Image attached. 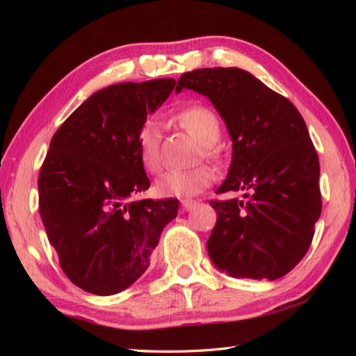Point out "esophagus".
<instances>
[{"mask_svg": "<svg viewBox=\"0 0 356 356\" xmlns=\"http://www.w3.org/2000/svg\"><path fill=\"white\" fill-rule=\"evenodd\" d=\"M180 204H182V209L184 210H190V209H193L196 206V201H193V200H182L180 201Z\"/></svg>", "mask_w": 356, "mask_h": 356, "instance_id": "1", "label": "esophagus"}]
</instances>
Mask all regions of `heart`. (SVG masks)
<instances>
[{
	"label": "heart",
	"instance_id": "heart-1",
	"mask_svg": "<svg viewBox=\"0 0 356 356\" xmlns=\"http://www.w3.org/2000/svg\"><path fill=\"white\" fill-rule=\"evenodd\" d=\"M180 127L202 144V155L210 160H218L221 152L216 143L221 136V124L213 110L204 105H193L176 114ZM161 134L159 124L146 120L136 135L138 156L143 168L156 172L161 166L160 156ZM213 171L207 166H197L186 171H168L155 180V191L163 197H190L212 185Z\"/></svg>",
	"mask_w": 356,
	"mask_h": 356
}]
</instances>
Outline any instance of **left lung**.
I'll use <instances>...</instances> for the list:
<instances>
[{"label":"left lung","instance_id":"8db88e82","mask_svg":"<svg viewBox=\"0 0 356 356\" xmlns=\"http://www.w3.org/2000/svg\"><path fill=\"white\" fill-rule=\"evenodd\" d=\"M184 88L207 95L232 138V163L212 200V262L236 278L278 280L308 252L322 212L318 156L300 111L284 95L237 67L186 72Z\"/></svg>","mask_w":356,"mask_h":356}]
</instances>
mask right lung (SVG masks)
<instances>
[{
    "mask_svg": "<svg viewBox=\"0 0 356 356\" xmlns=\"http://www.w3.org/2000/svg\"><path fill=\"white\" fill-rule=\"evenodd\" d=\"M174 78L118 83L92 94L56 130L39 172V212L65 276L95 295L118 293L146 272L174 197L125 202L150 186L136 135Z\"/></svg>",
    "mask_w": 356,
    "mask_h": 356,
    "instance_id": "1",
    "label": "right lung"
}]
</instances>
